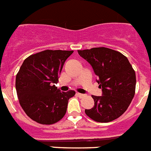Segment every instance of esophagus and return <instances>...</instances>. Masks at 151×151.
I'll use <instances>...</instances> for the list:
<instances>
[{"label":"esophagus","mask_w":151,"mask_h":151,"mask_svg":"<svg viewBox=\"0 0 151 151\" xmlns=\"http://www.w3.org/2000/svg\"><path fill=\"white\" fill-rule=\"evenodd\" d=\"M77 95H78V96L79 97H81V98L85 96V95H84V94H83V93H77Z\"/></svg>","instance_id":"1"}]
</instances>
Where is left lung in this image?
Returning <instances> with one entry per match:
<instances>
[{
    "label": "left lung",
    "mask_w": 151,
    "mask_h": 151,
    "mask_svg": "<svg viewBox=\"0 0 151 151\" xmlns=\"http://www.w3.org/2000/svg\"><path fill=\"white\" fill-rule=\"evenodd\" d=\"M91 64L103 95H92L94 106L85 110L90 118L107 123L118 118L127 111L135 94L136 74L128 59L121 52L107 47L78 50Z\"/></svg>",
    "instance_id": "obj_1"
}]
</instances>
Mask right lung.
Returning a JSON list of instances; mask_svg holds the SVG:
<instances>
[{
    "label": "right lung",
    "mask_w": 151,
    "mask_h": 151,
    "mask_svg": "<svg viewBox=\"0 0 151 151\" xmlns=\"http://www.w3.org/2000/svg\"><path fill=\"white\" fill-rule=\"evenodd\" d=\"M73 50H45L27 58L16 76L19 103L26 114L40 124H53L67 112L74 91L60 92L58 81L65 60Z\"/></svg>",
    "instance_id": "right-lung-1"
}]
</instances>
